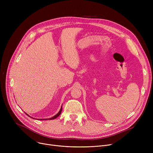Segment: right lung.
<instances>
[{
    "instance_id": "1",
    "label": "right lung",
    "mask_w": 153,
    "mask_h": 153,
    "mask_svg": "<svg viewBox=\"0 0 153 153\" xmlns=\"http://www.w3.org/2000/svg\"><path fill=\"white\" fill-rule=\"evenodd\" d=\"M61 111H62V107H61V109H60V110H59V111L58 112V113L56 114L55 116H54V117H53L52 118H48V120H53V119H55V118H57L58 116H59V115L61 114ZM29 116V115H28ZM30 117V116H29ZM41 120H47V119H41Z\"/></svg>"
}]
</instances>
